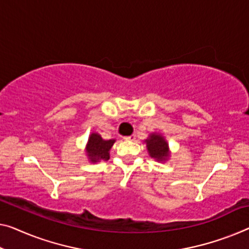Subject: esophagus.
I'll use <instances>...</instances> for the list:
<instances>
[{"label":"esophagus","instance_id":"obj_1","mask_svg":"<svg viewBox=\"0 0 249 249\" xmlns=\"http://www.w3.org/2000/svg\"><path fill=\"white\" fill-rule=\"evenodd\" d=\"M135 139H136V135L135 134H132V135H129V136H125L124 137V140H126V141H135Z\"/></svg>","mask_w":249,"mask_h":249}]
</instances>
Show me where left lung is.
<instances>
[{
  "mask_svg": "<svg viewBox=\"0 0 249 249\" xmlns=\"http://www.w3.org/2000/svg\"><path fill=\"white\" fill-rule=\"evenodd\" d=\"M146 147L151 158L157 159L158 161H163L169 157L168 143L159 134L150 135V139L145 141Z\"/></svg>",
  "mask_w": 249,
  "mask_h": 249,
  "instance_id": "1",
  "label": "left lung"
}]
</instances>
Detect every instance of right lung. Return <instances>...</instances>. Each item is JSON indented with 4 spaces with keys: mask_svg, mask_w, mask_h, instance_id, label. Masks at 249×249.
Segmentation results:
<instances>
[{
    "mask_svg": "<svg viewBox=\"0 0 249 249\" xmlns=\"http://www.w3.org/2000/svg\"><path fill=\"white\" fill-rule=\"evenodd\" d=\"M115 143V140H103L101 135L92 133L88 140L87 153L91 162L107 161L109 159V150Z\"/></svg>",
    "mask_w": 249,
    "mask_h": 249,
    "instance_id": "add662e5",
    "label": "right lung"
}]
</instances>
